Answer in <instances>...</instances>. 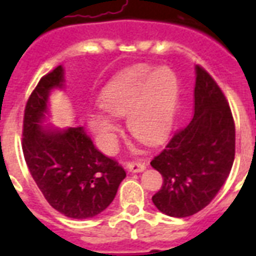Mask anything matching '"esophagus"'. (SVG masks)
<instances>
[{
  "instance_id": "34e87169",
  "label": "esophagus",
  "mask_w": 256,
  "mask_h": 256,
  "mask_svg": "<svg viewBox=\"0 0 256 256\" xmlns=\"http://www.w3.org/2000/svg\"><path fill=\"white\" fill-rule=\"evenodd\" d=\"M144 168H146V164H142V162H138V160H136V162H128V170L130 172H142Z\"/></svg>"
}]
</instances>
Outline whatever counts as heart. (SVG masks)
<instances>
[{
	"label": "heart",
	"mask_w": 256,
	"mask_h": 256,
	"mask_svg": "<svg viewBox=\"0 0 256 256\" xmlns=\"http://www.w3.org/2000/svg\"><path fill=\"white\" fill-rule=\"evenodd\" d=\"M179 84L168 68L136 65L120 72L100 92V104L112 116H126L128 132L144 144H158L168 132L178 104ZM88 128L100 150L112 152L120 128L102 112H92Z\"/></svg>",
	"instance_id": "heart-1"
}]
</instances>
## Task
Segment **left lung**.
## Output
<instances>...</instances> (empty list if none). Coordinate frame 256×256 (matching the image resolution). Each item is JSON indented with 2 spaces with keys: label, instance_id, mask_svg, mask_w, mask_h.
Wrapping results in <instances>:
<instances>
[{
  "label": "left lung",
  "instance_id": "1",
  "mask_svg": "<svg viewBox=\"0 0 256 256\" xmlns=\"http://www.w3.org/2000/svg\"><path fill=\"white\" fill-rule=\"evenodd\" d=\"M234 158L235 124L226 96L206 70L195 66L194 116L150 162L164 176L152 203L168 216L196 214L218 194Z\"/></svg>",
  "mask_w": 256,
  "mask_h": 256
}]
</instances>
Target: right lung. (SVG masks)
<instances>
[{
	"label": "right lung",
	"instance_id": "add662e5",
	"mask_svg": "<svg viewBox=\"0 0 256 256\" xmlns=\"http://www.w3.org/2000/svg\"><path fill=\"white\" fill-rule=\"evenodd\" d=\"M64 68H56L41 78L29 96L22 150L30 174L50 206L69 218H92L116 198L126 172L96 150L82 126H44L50 92L64 88Z\"/></svg>",
	"mask_w": 256,
	"mask_h": 256
}]
</instances>
